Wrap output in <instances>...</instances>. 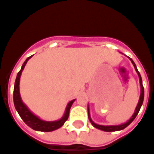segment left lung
Listing matches in <instances>:
<instances>
[{
	"mask_svg": "<svg viewBox=\"0 0 154 154\" xmlns=\"http://www.w3.org/2000/svg\"><path fill=\"white\" fill-rule=\"evenodd\" d=\"M130 60H131V62L132 64L134 65V69L136 70V72L138 73V75H139V78H140V88H141V94H140V100H139V103H138V105H137L136 108H135V111H134V113L133 114V116H131V119L128 121L127 122H125L124 124L122 125H97L96 123H94L93 121H92V119L90 117V114H89V109L88 108V119H89V121H90L91 124L94 125V127L97 128V129H99L101 131H106V132H111V131H122L123 129H125V127H127L129 125L131 124V122H133L134 120V118L136 117V116L138 115V113L140 112V107L142 106V104H143V97H144V90H143V84H142V79H141V76H140V72L138 71V69H137V67L135 66V64L133 61V60L130 58Z\"/></svg>",
	"mask_w": 154,
	"mask_h": 154,
	"instance_id": "obj_1",
	"label": "left lung"
}]
</instances>
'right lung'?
<instances>
[{
	"label": "right lung",
	"instance_id": "1",
	"mask_svg": "<svg viewBox=\"0 0 154 154\" xmlns=\"http://www.w3.org/2000/svg\"><path fill=\"white\" fill-rule=\"evenodd\" d=\"M32 56L28 57L26 60L23 62V66L21 67L19 73H18L17 77L15 79V83H14V104L15 109L20 116V117L22 118L23 122H25V124L28 125L29 127H31L32 130L38 131H43V132H49V131H53L55 130H57L60 127H61L64 125V123L66 122V120L69 117V113L70 107L72 106L73 103L75 100L70 101L68 105L66 106V112L64 116L58 121H55V122H45L42 121L40 118H38L37 116H35L33 113H32L29 111V109L26 106V105L22 102L21 100V97H20V76H21V73L23 71L24 66L26 65L27 61L29 60Z\"/></svg>",
	"mask_w": 154,
	"mask_h": 154
}]
</instances>
